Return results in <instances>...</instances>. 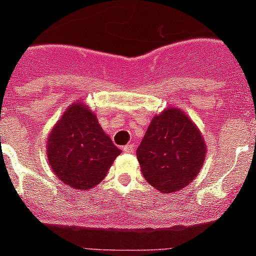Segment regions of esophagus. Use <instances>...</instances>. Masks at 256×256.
<instances>
[{"label":"esophagus","instance_id":"esophagus-1","mask_svg":"<svg viewBox=\"0 0 256 256\" xmlns=\"http://www.w3.org/2000/svg\"><path fill=\"white\" fill-rule=\"evenodd\" d=\"M135 144H126V146H124V152H128V154H134V151H135Z\"/></svg>","mask_w":256,"mask_h":256}]
</instances>
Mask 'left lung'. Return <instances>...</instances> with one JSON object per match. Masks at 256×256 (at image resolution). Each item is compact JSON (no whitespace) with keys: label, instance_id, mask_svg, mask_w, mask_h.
<instances>
[{"label":"left lung","instance_id":"1","mask_svg":"<svg viewBox=\"0 0 256 256\" xmlns=\"http://www.w3.org/2000/svg\"><path fill=\"white\" fill-rule=\"evenodd\" d=\"M136 156L144 180L161 193H172L200 174L206 144L192 120L171 108L152 118Z\"/></svg>","mask_w":256,"mask_h":256}]
</instances>
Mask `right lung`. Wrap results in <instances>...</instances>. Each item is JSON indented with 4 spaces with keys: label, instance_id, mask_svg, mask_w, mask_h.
Here are the masks:
<instances>
[{
    "label": "right lung",
    "instance_id": "add662e5",
    "mask_svg": "<svg viewBox=\"0 0 256 256\" xmlns=\"http://www.w3.org/2000/svg\"><path fill=\"white\" fill-rule=\"evenodd\" d=\"M48 161L56 177L76 190H92L121 154L96 116L82 104L68 108L49 135Z\"/></svg>",
    "mask_w": 256,
    "mask_h": 256
}]
</instances>
